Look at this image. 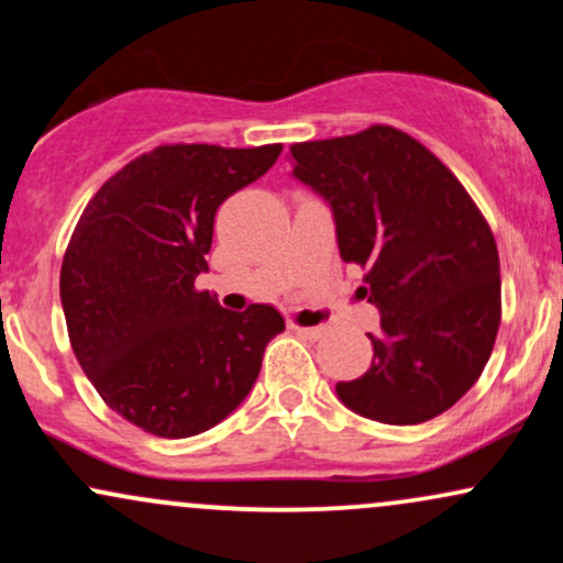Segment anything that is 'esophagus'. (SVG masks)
I'll use <instances>...</instances> for the list:
<instances>
[{"label": "esophagus", "mask_w": 563, "mask_h": 563, "mask_svg": "<svg viewBox=\"0 0 563 563\" xmlns=\"http://www.w3.org/2000/svg\"><path fill=\"white\" fill-rule=\"evenodd\" d=\"M294 331L301 335V339H309V341H320L322 335H325V328L318 325V328H303V325H294Z\"/></svg>", "instance_id": "1"}]
</instances>
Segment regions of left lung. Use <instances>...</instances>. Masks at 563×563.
<instances>
[{
  "label": "left lung",
  "mask_w": 563,
  "mask_h": 563,
  "mask_svg": "<svg viewBox=\"0 0 563 563\" xmlns=\"http://www.w3.org/2000/svg\"><path fill=\"white\" fill-rule=\"evenodd\" d=\"M294 177L331 203L341 260L376 303L373 365L335 394L371 421L412 426L482 376L500 328V260L466 187L402 129L290 145Z\"/></svg>",
  "instance_id": "8db88e82"
}]
</instances>
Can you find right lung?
<instances>
[{"label": "right lung", "instance_id": "add662e5", "mask_svg": "<svg viewBox=\"0 0 563 563\" xmlns=\"http://www.w3.org/2000/svg\"><path fill=\"white\" fill-rule=\"evenodd\" d=\"M280 151L153 147L95 192L70 235L60 267L70 346L102 402L147 434L183 439L224 421L286 328L275 307L228 312L196 288L217 209Z\"/></svg>", "mask_w": 563, "mask_h": 563}]
</instances>
